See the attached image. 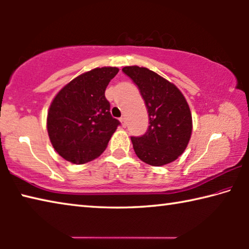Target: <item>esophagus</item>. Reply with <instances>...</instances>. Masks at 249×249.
<instances>
[{
  "mask_svg": "<svg viewBox=\"0 0 249 249\" xmlns=\"http://www.w3.org/2000/svg\"><path fill=\"white\" fill-rule=\"evenodd\" d=\"M120 121H121V123H122V126H123V127H126V125H127V122H126L125 117H124V116L121 117Z\"/></svg>",
  "mask_w": 249,
  "mask_h": 249,
  "instance_id": "esophagus-1",
  "label": "esophagus"
}]
</instances>
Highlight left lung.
<instances>
[{"instance_id": "8db88e82", "label": "left lung", "mask_w": 249, "mask_h": 249, "mask_svg": "<svg viewBox=\"0 0 249 249\" xmlns=\"http://www.w3.org/2000/svg\"><path fill=\"white\" fill-rule=\"evenodd\" d=\"M122 71L137 86L149 117L147 132L130 137L135 154L150 166L175 161L187 148L192 132L191 112L183 94L147 68L132 66Z\"/></svg>"}]
</instances>
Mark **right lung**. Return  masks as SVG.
I'll return each instance as SVG.
<instances>
[{"label":"right lung","mask_w":249,"mask_h":249,"mask_svg":"<svg viewBox=\"0 0 249 249\" xmlns=\"http://www.w3.org/2000/svg\"><path fill=\"white\" fill-rule=\"evenodd\" d=\"M119 72L103 67L79 75L54 96L47 116V129L54 150L77 165L103 153L121 123L109 112L105 89Z\"/></svg>","instance_id":"add662e5"}]
</instances>
